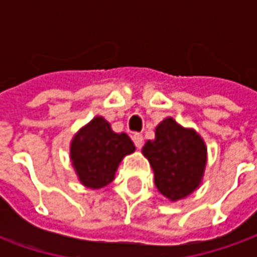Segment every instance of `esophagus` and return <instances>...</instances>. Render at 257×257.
Masks as SVG:
<instances>
[{
  "instance_id": "esophagus-1",
  "label": "esophagus",
  "mask_w": 257,
  "mask_h": 257,
  "mask_svg": "<svg viewBox=\"0 0 257 257\" xmlns=\"http://www.w3.org/2000/svg\"><path fill=\"white\" fill-rule=\"evenodd\" d=\"M132 140H134L135 146L138 147V149H142V146H143V136L140 134H135L132 136Z\"/></svg>"
}]
</instances>
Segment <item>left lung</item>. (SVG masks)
<instances>
[{
  "mask_svg": "<svg viewBox=\"0 0 257 257\" xmlns=\"http://www.w3.org/2000/svg\"><path fill=\"white\" fill-rule=\"evenodd\" d=\"M149 160L158 191L176 202L193 194L204 179L208 149L193 128H184L172 117L157 125L154 140L142 149Z\"/></svg>",
  "mask_w": 257,
  "mask_h": 257,
  "instance_id": "left-lung-1",
  "label": "left lung"
}]
</instances>
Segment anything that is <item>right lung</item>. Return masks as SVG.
Returning a JSON list of instances; mask_svg holds the SVG:
<instances>
[{
	"instance_id": "1",
	"label": "right lung",
	"mask_w": 257,
	"mask_h": 257,
	"mask_svg": "<svg viewBox=\"0 0 257 257\" xmlns=\"http://www.w3.org/2000/svg\"><path fill=\"white\" fill-rule=\"evenodd\" d=\"M135 150L128 135L115 134L107 119L96 115L73 136L70 160L81 184L99 190L111 183L123 157Z\"/></svg>"
}]
</instances>
